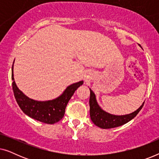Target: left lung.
I'll return each instance as SVG.
<instances>
[{
  "instance_id": "left-lung-1",
  "label": "left lung",
  "mask_w": 159,
  "mask_h": 159,
  "mask_svg": "<svg viewBox=\"0 0 159 159\" xmlns=\"http://www.w3.org/2000/svg\"><path fill=\"white\" fill-rule=\"evenodd\" d=\"M90 96L89 103H90V119L95 125L102 129H111V128L117 127L129 122L140 112L145 103L143 102V103L138 109L134 111L131 114L116 116V115L108 114L102 109L97 103L95 93L93 92V90H91V89H90Z\"/></svg>"
}]
</instances>
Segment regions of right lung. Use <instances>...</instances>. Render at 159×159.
Returning <instances> with one entry per match:
<instances>
[{"label":"right lung","mask_w":159,"mask_h":159,"mask_svg":"<svg viewBox=\"0 0 159 159\" xmlns=\"http://www.w3.org/2000/svg\"><path fill=\"white\" fill-rule=\"evenodd\" d=\"M14 63L12 66L11 80L14 97L21 111L31 118L45 124L53 125L60 121L64 116L66 105L75 90L83 84L80 81L68 86L64 93L56 99L46 101H34L24 94L17 88L14 78Z\"/></svg>","instance_id":"1"}]
</instances>
